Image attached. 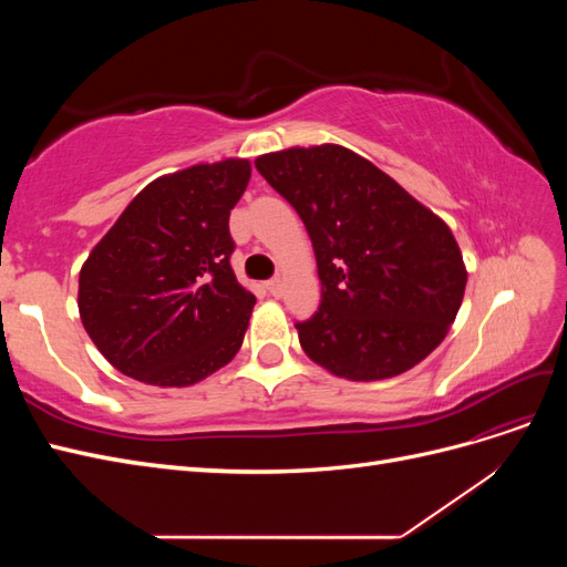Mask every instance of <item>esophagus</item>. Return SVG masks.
Here are the masks:
<instances>
[{
	"mask_svg": "<svg viewBox=\"0 0 567 567\" xmlns=\"http://www.w3.org/2000/svg\"><path fill=\"white\" fill-rule=\"evenodd\" d=\"M267 290H269V296H271V298H281V293H284V284H281V279H271V281H267Z\"/></svg>",
	"mask_w": 567,
	"mask_h": 567,
	"instance_id": "34e87169",
	"label": "esophagus"
}]
</instances>
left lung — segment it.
<instances>
[{"instance_id":"left-lung-1","label":"left lung","mask_w":567,"mask_h":567,"mask_svg":"<svg viewBox=\"0 0 567 567\" xmlns=\"http://www.w3.org/2000/svg\"><path fill=\"white\" fill-rule=\"evenodd\" d=\"M312 238L321 300L298 321L305 354L350 381L404 373L447 336L466 267L444 221L346 146L255 161Z\"/></svg>"}]
</instances>
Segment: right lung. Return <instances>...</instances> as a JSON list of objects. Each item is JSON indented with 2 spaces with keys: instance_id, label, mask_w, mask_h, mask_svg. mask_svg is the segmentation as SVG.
<instances>
[{
  "instance_id": "add662e5",
  "label": "right lung",
  "mask_w": 567,
  "mask_h": 567,
  "mask_svg": "<svg viewBox=\"0 0 567 567\" xmlns=\"http://www.w3.org/2000/svg\"><path fill=\"white\" fill-rule=\"evenodd\" d=\"M248 182L241 158L165 175L94 246L80 271V319L117 371L184 388L241 348L255 296L229 262V213Z\"/></svg>"
}]
</instances>
